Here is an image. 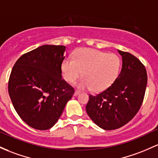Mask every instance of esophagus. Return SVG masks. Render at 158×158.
I'll use <instances>...</instances> for the list:
<instances>
[{"instance_id":"1","label":"esophagus","mask_w":158,"mask_h":158,"mask_svg":"<svg viewBox=\"0 0 158 158\" xmlns=\"http://www.w3.org/2000/svg\"><path fill=\"white\" fill-rule=\"evenodd\" d=\"M79 94H80V91H77V90H76L75 92H74V96H77V95H79Z\"/></svg>"}]
</instances>
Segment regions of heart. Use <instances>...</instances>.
I'll return each mask as SVG.
<instances>
[{"mask_svg": "<svg viewBox=\"0 0 158 158\" xmlns=\"http://www.w3.org/2000/svg\"><path fill=\"white\" fill-rule=\"evenodd\" d=\"M120 57L115 53H106L91 48H82L76 52L75 59L66 58L62 62L64 79L73 82L82 76L77 83L82 89H92L100 92L110 87L116 80L121 70Z\"/></svg>", "mask_w": 158, "mask_h": 158, "instance_id": "heart-1", "label": "heart"}]
</instances>
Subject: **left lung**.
<instances>
[{
	"instance_id": "obj_1",
	"label": "left lung",
	"mask_w": 158,
	"mask_h": 158,
	"mask_svg": "<svg viewBox=\"0 0 158 158\" xmlns=\"http://www.w3.org/2000/svg\"><path fill=\"white\" fill-rule=\"evenodd\" d=\"M122 68L113 84L105 91L89 95L86 112L97 125L106 131L125 125L141 107L147 85V72L142 62L127 52L118 50Z\"/></svg>"
}]
</instances>
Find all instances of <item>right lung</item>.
<instances>
[{
  "label": "right lung",
  "instance_id": "add662e5",
  "mask_svg": "<svg viewBox=\"0 0 158 158\" xmlns=\"http://www.w3.org/2000/svg\"><path fill=\"white\" fill-rule=\"evenodd\" d=\"M64 46L44 45L17 60L8 91L15 111L30 127L40 131L55 125L74 88L61 76Z\"/></svg>",
  "mask_w": 158,
  "mask_h": 158
}]
</instances>
